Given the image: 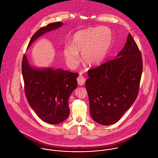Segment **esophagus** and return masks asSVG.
Masks as SVG:
<instances>
[{"label":"esophagus","instance_id":"34e87169","mask_svg":"<svg viewBox=\"0 0 158 158\" xmlns=\"http://www.w3.org/2000/svg\"><path fill=\"white\" fill-rule=\"evenodd\" d=\"M77 81L79 85H83L85 82V78L81 75H80L77 78Z\"/></svg>","mask_w":158,"mask_h":158}]
</instances>
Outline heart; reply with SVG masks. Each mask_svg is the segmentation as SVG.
<instances>
[{
	"mask_svg": "<svg viewBox=\"0 0 158 158\" xmlns=\"http://www.w3.org/2000/svg\"><path fill=\"white\" fill-rule=\"evenodd\" d=\"M112 40L110 28L104 27L90 28L76 32L71 42L63 49L67 64L71 68L80 63L78 52H81L83 63L89 66L99 65L106 57Z\"/></svg>",
	"mask_w": 158,
	"mask_h": 158,
	"instance_id": "b5f03b06",
	"label": "heart"
}]
</instances>
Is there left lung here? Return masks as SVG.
Listing matches in <instances>:
<instances>
[{
	"label": "left lung",
	"instance_id": "left-lung-1",
	"mask_svg": "<svg viewBox=\"0 0 158 158\" xmlns=\"http://www.w3.org/2000/svg\"><path fill=\"white\" fill-rule=\"evenodd\" d=\"M143 69L142 55L130 33L116 58L88 71L90 113L102 125L118 121L135 102Z\"/></svg>",
	"mask_w": 158,
	"mask_h": 158
}]
</instances>
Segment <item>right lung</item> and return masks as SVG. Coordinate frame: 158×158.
Wrapping results in <instances>:
<instances>
[{
	"mask_svg": "<svg viewBox=\"0 0 158 158\" xmlns=\"http://www.w3.org/2000/svg\"><path fill=\"white\" fill-rule=\"evenodd\" d=\"M62 25L61 22H55L40 28L32 36L28 48L41 35ZM21 69L26 98L36 114L49 124L66 120L69 114L68 99L77 87L79 75L61 69L34 68L26 55L23 57Z\"/></svg>",
	"mask_w": 158,
	"mask_h": 158,
	"instance_id": "right-lung-1",
	"label": "right lung"
}]
</instances>
